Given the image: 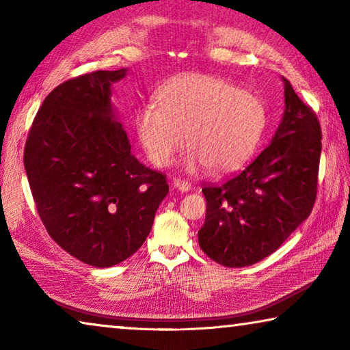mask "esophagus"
<instances>
[{
  "label": "esophagus",
  "mask_w": 350,
  "mask_h": 350,
  "mask_svg": "<svg viewBox=\"0 0 350 350\" xmlns=\"http://www.w3.org/2000/svg\"><path fill=\"white\" fill-rule=\"evenodd\" d=\"M173 185H174V188H177L182 193H187V191H189V188H191V183L185 179H180V177H174Z\"/></svg>",
  "instance_id": "obj_1"
}]
</instances>
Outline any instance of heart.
Listing matches in <instances>:
<instances>
[{
    "label": "heart",
    "instance_id": "b5f03b06",
    "mask_svg": "<svg viewBox=\"0 0 350 350\" xmlns=\"http://www.w3.org/2000/svg\"><path fill=\"white\" fill-rule=\"evenodd\" d=\"M157 103H145L135 116V128L146 156L167 167L183 146L188 167L206 165L228 171L241 165L262 139L267 125L264 102L222 79L185 74L168 81L156 94Z\"/></svg>",
    "mask_w": 350,
    "mask_h": 350
}]
</instances>
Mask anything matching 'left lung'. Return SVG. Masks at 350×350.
Here are the masks:
<instances>
[{"mask_svg": "<svg viewBox=\"0 0 350 350\" xmlns=\"http://www.w3.org/2000/svg\"><path fill=\"white\" fill-rule=\"evenodd\" d=\"M282 120L270 145L241 173L206 185L199 245L225 267H245L281 247L312 213L321 157V126L284 79Z\"/></svg>", "mask_w": 350, "mask_h": 350, "instance_id": "obj_1", "label": "left lung"}]
</instances>
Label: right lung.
Masks as SVG:
<instances>
[{
    "label": "right lung",
    "instance_id": "add662e5",
    "mask_svg": "<svg viewBox=\"0 0 350 350\" xmlns=\"http://www.w3.org/2000/svg\"><path fill=\"white\" fill-rule=\"evenodd\" d=\"M126 72L96 70L58 85L25 146V170L47 233L100 269L139 250L170 189L167 176L133 156L111 105V86Z\"/></svg>",
    "mask_w": 350,
    "mask_h": 350
}]
</instances>
